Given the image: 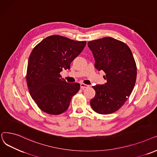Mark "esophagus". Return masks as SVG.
I'll return each mask as SVG.
<instances>
[{"label": "esophagus", "mask_w": 157, "mask_h": 157, "mask_svg": "<svg viewBox=\"0 0 157 157\" xmlns=\"http://www.w3.org/2000/svg\"><path fill=\"white\" fill-rule=\"evenodd\" d=\"M89 87V86L87 85V84H83V83L80 84V88H81V89H86V88H87V87Z\"/></svg>", "instance_id": "1"}]
</instances>
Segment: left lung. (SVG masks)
Returning a JSON list of instances; mask_svg holds the SVG:
<instances>
[{
	"label": "left lung",
	"instance_id": "left-lung-1",
	"mask_svg": "<svg viewBox=\"0 0 157 157\" xmlns=\"http://www.w3.org/2000/svg\"><path fill=\"white\" fill-rule=\"evenodd\" d=\"M95 68L105 73L104 85L93 86L96 91L90 105L96 113L109 114L120 109L136 84L137 66L127 44L110 37L89 41Z\"/></svg>",
	"mask_w": 157,
	"mask_h": 157
}]
</instances>
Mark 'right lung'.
<instances>
[{
    "instance_id": "1",
    "label": "right lung",
    "mask_w": 157,
    "mask_h": 157,
    "mask_svg": "<svg viewBox=\"0 0 157 157\" xmlns=\"http://www.w3.org/2000/svg\"><path fill=\"white\" fill-rule=\"evenodd\" d=\"M86 41H78L59 35L43 40L29 56L26 80L29 91L38 107L51 115L61 114L68 109L71 99L80 89L78 83L61 78L63 69L83 50Z\"/></svg>"
}]
</instances>
